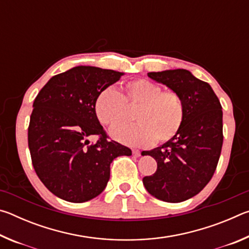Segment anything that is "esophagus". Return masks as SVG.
I'll use <instances>...</instances> for the list:
<instances>
[{"mask_svg":"<svg viewBox=\"0 0 249 249\" xmlns=\"http://www.w3.org/2000/svg\"><path fill=\"white\" fill-rule=\"evenodd\" d=\"M133 155L135 156V157H140L141 151L138 150V149H133Z\"/></svg>","mask_w":249,"mask_h":249,"instance_id":"obj_1","label":"esophagus"}]
</instances>
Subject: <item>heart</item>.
Segmentation results:
<instances>
[{
	"label": "heart",
	"instance_id": "b5f03b06",
	"mask_svg": "<svg viewBox=\"0 0 249 249\" xmlns=\"http://www.w3.org/2000/svg\"><path fill=\"white\" fill-rule=\"evenodd\" d=\"M138 107L136 125H119L127 120V108ZM94 112L101 123L115 126L112 137L132 147H148L157 141L166 142L174 138L184 120V104L174 90H162L147 79H135L125 84L121 95L113 88H105L96 95Z\"/></svg>",
	"mask_w": 249,
	"mask_h": 249
}]
</instances>
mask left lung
I'll return each mask as SVG.
<instances>
[{
    "label": "left lung",
    "mask_w": 249,
    "mask_h": 249,
    "mask_svg": "<svg viewBox=\"0 0 249 249\" xmlns=\"http://www.w3.org/2000/svg\"><path fill=\"white\" fill-rule=\"evenodd\" d=\"M147 75L181 96L184 120L172 140L142 153L157 161V171L144 177L142 183L156 199L178 203L196 196L216 169L223 145L222 107L210 84L189 70H165Z\"/></svg>",
    "instance_id": "1"
}]
</instances>
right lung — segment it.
<instances>
[{"mask_svg": "<svg viewBox=\"0 0 249 249\" xmlns=\"http://www.w3.org/2000/svg\"><path fill=\"white\" fill-rule=\"evenodd\" d=\"M124 72L77 66L49 80L37 94L28 127L34 169L48 190L60 199L82 203L107 187L109 166L132 150L107 141L94 112L99 92ZM99 141L89 145V137Z\"/></svg>", "mask_w": 249, "mask_h": 249, "instance_id": "add662e5", "label": "right lung"}]
</instances>
